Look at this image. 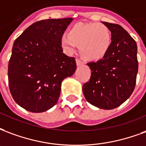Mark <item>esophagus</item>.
I'll return each instance as SVG.
<instances>
[{
	"label": "esophagus",
	"mask_w": 146,
	"mask_h": 146,
	"mask_svg": "<svg viewBox=\"0 0 146 146\" xmlns=\"http://www.w3.org/2000/svg\"><path fill=\"white\" fill-rule=\"evenodd\" d=\"M76 65L77 66H82V65H84V62L82 61V60H80V59H76Z\"/></svg>",
	"instance_id": "obj_1"
}]
</instances>
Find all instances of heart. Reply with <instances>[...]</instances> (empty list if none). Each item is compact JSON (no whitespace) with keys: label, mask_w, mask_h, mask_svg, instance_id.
Returning <instances> with one entry per match:
<instances>
[{"label":"heart","mask_w":146,"mask_h":146,"mask_svg":"<svg viewBox=\"0 0 146 146\" xmlns=\"http://www.w3.org/2000/svg\"><path fill=\"white\" fill-rule=\"evenodd\" d=\"M111 44V31L101 23L80 22L71 28L70 34L64 33L61 37V46L66 53H73L80 46L82 56L92 61L103 58Z\"/></svg>","instance_id":"1"}]
</instances>
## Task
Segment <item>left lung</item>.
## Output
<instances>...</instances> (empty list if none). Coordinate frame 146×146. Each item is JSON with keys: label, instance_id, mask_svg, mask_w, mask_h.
<instances>
[{"label": "left lung", "instance_id": "obj_1", "mask_svg": "<svg viewBox=\"0 0 146 146\" xmlns=\"http://www.w3.org/2000/svg\"><path fill=\"white\" fill-rule=\"evenodd\" d=\"M111 32V44L105 56L87 66L89 81L84 84L86 100L104 110L116 108L133 92L138 73L137 44L127 31L117 24L103 22Z\"/></svg>", "mask_w": 146, "mask_h": 146}]
</instances>
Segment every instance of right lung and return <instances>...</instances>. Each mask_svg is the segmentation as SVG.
I'll return each mask as SVG.
<instances>
[{"mask_svg": "<svg viewBox=\"0 0 146 146\" xmlns=\"http://www.w3.org/2000/svg\"><path fill=\"white\" fill-rule=\"evenodd\" d=\"M72 18L35 22L17 38L8 63V85L19 106L46 111L59 100L61 84L76 69L74 57L62 52L61 37Z\"/></svg>", "mask_w": 146, "mask_h": 146, "instance_id": "right-lung-1", "label": "right lung"}]
</instances>
